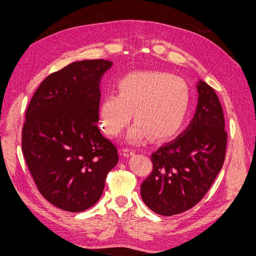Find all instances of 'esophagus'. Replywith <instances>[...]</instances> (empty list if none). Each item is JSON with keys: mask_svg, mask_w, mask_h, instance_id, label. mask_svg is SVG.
<instances>
[{"mask_svg": "<svg viewBox=\"0 0 256 256\" xmlns=\"http://www.w3.org/2000/svg\"><path fill=\"white\" fill-rule=\"evenodd\" d=\"M122 152H124V156H132L136 154V150H132V148H128V147H126V148L122 150Z\"/></svg>", "mask_w": 256, "mask_h": 256, "instance_id": "obj_1", "label": "esophagus"}]
</instances>
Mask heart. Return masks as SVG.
I'll return each instance as SVG.
<instances>
[{"mask_svg": "<svg viewBox=\"0 0 256 256\" xmlns=\"http://www.w3.org/2000/svg\"><path fill=\"white\" fill-rule=\"evenodd\" d=\"M190 92L184 80L170 74L143 72L132 74L118 83V93L102 98L98 115L106 134L117 136L134 118L128 134L132 143L150 137L163 140L182 126L189 109Z\"/></svg>", "mask_w": 256, "mask_h": 256, "instance_id": "1", "label": "heart"}]
</instances>
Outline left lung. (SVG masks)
I'll list each match as a JSON object with an SVG mask.
<instances>
[{"label":"left lung","instance_id":"obj_1","mask_svg":"<svg viewBox=\"0 0 256 256\" xmlns=\"http://www.w3.org/2000/svg\"><path fill=\"white\" fill-rule=\"evenodd\" d=\"M198 104L186 130L152 154V171L141 184L143 202L162 216L192 208L204 197L220 172L227 132L220 100L204 80Z\"/></svg>","mask_w":256,"mask_h":256}]
</instances>
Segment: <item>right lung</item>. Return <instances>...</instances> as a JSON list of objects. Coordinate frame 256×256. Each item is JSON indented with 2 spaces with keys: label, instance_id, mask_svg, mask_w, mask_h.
<instances>
[{
  "label": "right lung",
  "instance_id": "add662e5",
  "mask_svg": "<svg viewBox=\"0 0 256 256\" xmlns=\"http://www.w3.org/2000/svg\"><path fill=\"white\" fill-rule=\"evenodd\" d=\"M112 62H74L46 76L26 108L22 150L48 202L80 212L100 198L117 147L98 126L100 83Z\"/></svg>",
  "mask_w": 256,
  "mask_h": 256
}]
</instances>
